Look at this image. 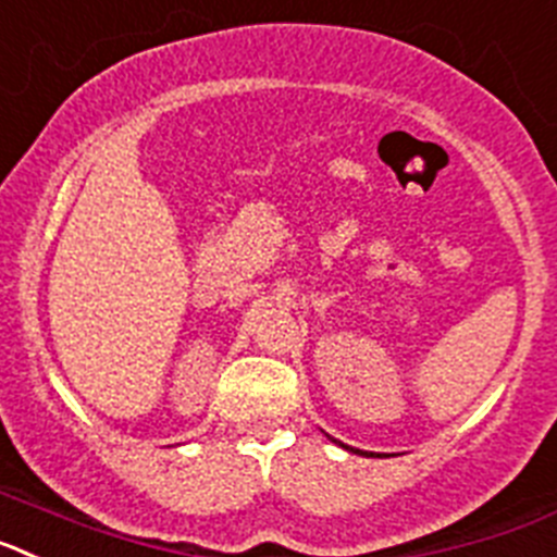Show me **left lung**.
<instances>
[{"mask_svg":"<svg viewBox=\"0 0 557 557\" xmlns=\"http://www.w3.org/2000/svg\"><path fill=\"white\" fill-rule=\"evenodd\" d=\"M338 446L347 448V451H352V454H361V457H381V454H375V451H361V448H350V446H345V443H338Z\"/></svg>","mask_w":557,"mask_h":557,"instance_id":"1","label":"left lung"}]
</instances>
